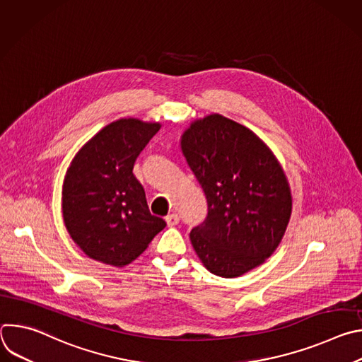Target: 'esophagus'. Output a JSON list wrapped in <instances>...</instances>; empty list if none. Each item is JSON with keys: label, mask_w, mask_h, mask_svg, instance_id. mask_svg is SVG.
I'll list each match as a JSON object with an SVG mask.
<instances>
[{"label": "esophagus", "mask_w": 362, "mask_h": 362, "mask_svg": "<svg viewBox=\"0 0 362 362\" xmlns=\"http://www.w3.org/2000/svg\"><path fill=\"white\" fill-rule=\"evenodd\" d=\"M166 223H168V226H176L177 223H179V215H176V214H172V215H168L166 216Z\"/></svg>", "instance_id": "1"}]
</instances>
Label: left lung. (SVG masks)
<instances>
[{
    "label": "left lung",
    "mask_w": 362,
    "mask_h": 362,
    "mask_svg": "<svg viewBox=\"0 0 362 362\" xmlns=\"http://www.w3.org/2000/svg\"><path fill=\"white\" fill-rule=\"evenodd\" d=\"M180 148L208 202L190 232L203 267L236 278L262 265L279 246L292 214L284 168L250 129L218 113L193 120Z\"/></svg>",
    "instance_id": "8db88e82"
}]
</instances>
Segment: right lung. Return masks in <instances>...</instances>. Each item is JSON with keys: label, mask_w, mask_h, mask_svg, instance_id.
Returning a JSON list of instances; mask_svg holds the SVG:
<instances>
[{"label": "right lung", "mask_w": 362, "mask_h": 362, "mask_svg": "<svg viewBox=\"0 0 362 362\" xmlns=\"http://www.w3.org/2000/svg\"><path fill=\"white\" fill-rule=\"evenodd\" d=\"M158 122L119 119L76 153L63 182L62 211L74 243L94 261L126 267L165 226L148 211L134 162L160 129Z\"/></svg>", "instance_id": "add662e5"}]
</instances>
